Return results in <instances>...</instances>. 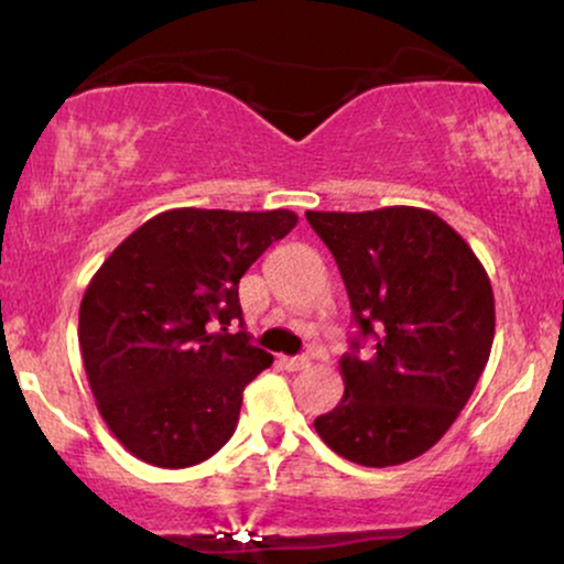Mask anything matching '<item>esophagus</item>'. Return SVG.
Segmentation results:
<instances>
[{
	"mask_svg": "<svg viewBox=\"0 0 564 564\" xmlns=\"http://www.w3.org/2000/svg\"><path fill=\"white\" fill-rule=\"evenodd\" d=\"M281 366L286 368V371H302V368L310 366V358L307 355H300V358H281Z\"/></svg>",
	"mask_w": 564,
	"mask_h": 564,
	"instance_id": "esophagus-1",
	"label": "esophagus"
}]
</instances>
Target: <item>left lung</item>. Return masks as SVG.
I'll use <instances>...</instances> for the list:
<instances>
[{
    "instance_id": "1",
    "label": "left lung",
    "mask_w": 564,
    "mask_h": 564,
    "mask_svg": "<svg viewBox=\"0 0 564 564\" xmlns=\"http://www.w3.org/2000/svg\"><path fill=\"white\" fill-rule=\"evenodd\" d=\"M332 249L360 336L339 360L345 398L315 419L341 458L394 467L437 443L475 392L490 358L496 304L469 243L435 212H307Z\"/></svg>"
}]
</instances>
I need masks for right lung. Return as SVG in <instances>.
<instances>
[{
	"label": "right lung",
	"mask_w": 564,
	"mask_h": 564,
	"mask_svg": "<svg viewBox=\"0 0 564 564\" xmlns=\"http://www.w3.org/2000/svg\"><path fill=\"white\" fill-rule=\"evenodd\" d=\"M289 209H170L127 236L93 275L79 347L102 422L140 462L183 469L228 443L243 387L273 364L246 332L238 281L294 230ZM224 323L223 335L208 321Z\"/></svg>",
	"instance_id": "1"
}]
</instances>
